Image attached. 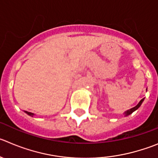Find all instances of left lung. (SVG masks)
<instances>
[{"label":"left lung","mask_w":158,"mask_h":158,"mask_svg":"<svg viewBox=\"0 0 158 158\" xmlns=\"http://www.w3.org/2000/svg\"><path fill=\"white\" fill-rule=\"evenodd\" d=\"M143 100H144V99H141V100H140V102H139L138 103V105H136L135 106V107H133V108H131V109H130V110H128L126 111V112L124 113V114H125V115H129V114H131V113L132 112H134V111L135 110H136L137 109H138L139 107L140 106H141V104H142V102H143Z\"/></svg>","instance_id":"obj_1"}]
</instances>
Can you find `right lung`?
<instances>
[{
	"instance_id": "1",
	"label": "right lung",
	"mask_w": 158,
	"mask_h": 158,
	"mask_svg": "<svg viewBox=\"0 0 158 158\" xmlns=\"http://www.w3.org/2000/svg\"><path fill=\"white\" fill-rule=\"evenodd\" d=\"M26 113H27V114H28V115H30V116H32V117H33V116H34V114H32V113H30V112H27V111H25Z\"/></svg>"
}]
</instances>
